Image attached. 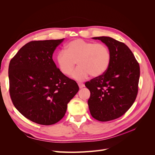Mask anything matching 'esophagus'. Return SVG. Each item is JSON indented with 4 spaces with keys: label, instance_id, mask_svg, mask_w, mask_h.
I'll return each mask as SVG.
<instances>
[{
    "label": "esophagus",
    "instance_id": "esophagus-1",
    "mask_svg": "<svg viewBox=\"0 0 155 155\" xmlns=\"http://www.w3.org/2000/svg\"><path fill=\"white\" fill-rule=\"evenodd\" d=\"M78 85H79V88H83L84 87H85V85H84L83 83H78Z\"/></svg>",
    "mask_w": 155,
    "mask_h": 155
}]
</instances>
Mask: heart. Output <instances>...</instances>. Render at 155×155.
<instances>
[{
	"instance_id": "obj_1",
	"label": "heart",
	"mask_w": 155,
	"mask_h": 155,
	"mask_svg": "<svg viewBox=\"0 0 155 155\" xmlns=\"http://www.w3.org/2000/svg\"><path fill=\"white\" fill-rule=\"evenodd\" d=\"M111 55L109 49L104 44L94 43L81 39H74L67 44L64 50L55 56L59 70L63 74H71L76 63L79 67L72 75L77 81L85 80L91 75L99 77L109 68Z\"/></svg>"
}]
</instances>
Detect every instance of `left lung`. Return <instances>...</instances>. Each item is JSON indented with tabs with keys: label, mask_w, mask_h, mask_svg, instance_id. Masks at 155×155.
<instances>
[{
	"label": "left lung",
	"mask_w": 155,
	"mask_h": 155,
	"mask_svg": "<svg viewBox=\"0 0 155 155\" xmlns=\"http://www.w3.org/2000/svg\"><path fill=\"white\" fill-rule=\"evenodd\" d=\"M109 49L111 59L107 71L85 83L91 92L88 100L94 118L108 121L120 118L133 105L138 91L140 65L129 47L109 37H96Z\"/></svg>",
	"instance_id": "1"
}]
</instances>
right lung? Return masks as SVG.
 Instances as JSON below:
<instances>
[{
	"label": "right lung",
	"mask_w": 155,
	"mask_h": 155,
	"mask_svg": "<svg viewBox=\"0 0 155 155\" xmlns=\"http://www.w3.org/2000/svg\"><path fill=\"white\" fill-rule=\"evenodd\" d=\"M63 40L30 41L9 64V91L13 104L36 124L58 122L79 91L77 83L61 72L52 59L54 51Z\"/></svg>",
	"instance_id": "1"
}]
</instances>
